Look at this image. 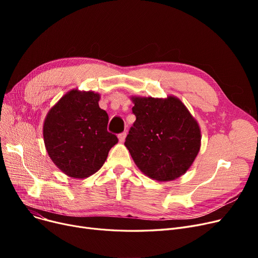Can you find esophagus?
<instances>
[{
	"label": "esophagus",
	"mask_w": 258,
	"mask_h": 258,
	"mask_svg": "<svg viewBox=\"0 0 258 258\" xmlns=\"http://www.w3.org/2000/svg\"><path fill=\"white\" fill-rule=\"evenodd\" d=\"M125 138H126V133H121L118 135V139L120 142H124Z\"/></svg>",
	"instance_id": "1"
}]
</instances>
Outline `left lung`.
Masks as SVG:
<instances>
[{"mask_svg": "<svg viewBox=\"0 0 258 258\" xmlns=\"http://www.w3.org/2000/svg\"><path fill=\"white\" fill-rule=\"evenodd\" d=\"M136 121L124 145L148 178L168 182L183 175L201 148L198 121L175 96H132Z\"/></svg>", "mask_w": 258, "mask_h": 258, "instance_id": "left-lung-1", "label": "left lung"}]
</instances>
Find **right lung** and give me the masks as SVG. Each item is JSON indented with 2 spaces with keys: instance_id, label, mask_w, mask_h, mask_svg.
<instances>
[{
  "instance_id": "1",
  "label": "right lung",
  "mask_w": 258,
  "mask_h": 258,
  "mask_svg": "<svg viewBox=\"0 0 258 258\" xmlns=\"http://www.w3.org/2000/svg\"><path fill=\"white\" fill-rule=\"evenodd\" d=\"M100 95L73 89L47 114L44 142L53 163L64 174L85 179L98 171L118 142L108 133V116L99 107Z\"/></svg>"
}]
</instances>
